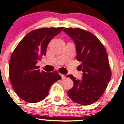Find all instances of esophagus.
<instances>
[{"mask_svg": "<svg viewBox=\"0 0 124 124\" xmlns=\"http://www.w3.org/2000/svg\"><path fill=\"white\" fill-rule=\"evenodd\" d=\"M60 77H62V79H65V78H66V77H65V76L64 75H62V74H60Z\"/></svg>", "mask_w": 124, "mask_h": 124, "instance_id": "34e87169", "label": "esophagus"}]
</instances>
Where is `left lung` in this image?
<instances>
[{"label": "left lung", "mask_w": 124, "mask_h": 124, "mask_svg": "<svg viewBox=\"0 0 124 124\" xmlns=\"http://www.w3.org/2000/svg\"><path fill=\"white\" fill-rule=\"evenodd\" d=\"M75 43L77 60L81 62V79L69 75L73 86L67 92L73 101L83 105L96 102L104 93L111 78V70L104 46L95 35L79 28H64Z\"/></svg>", "instance_id": "left-lung-1"}]
</instances>
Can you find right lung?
<instances>
[{"label":"right lung","mask_w":124,"mask_h":124,"mask_svg":"<svg viewBox=\"0 0 124 124\" xmlns=\"http://www.w3.org/2000/svg\"><path fill=\"white\" fill-rule=\"evenodd\" d=\"M63 28H41L28 33L14 49L9 64L12 86L23 101L35 103L48 95L53 83L61 77L57 71L40 72L37 66L45 56L49 41L62 31Z\"/></svg>","instance_id":"add662e5"}]
</instances>
